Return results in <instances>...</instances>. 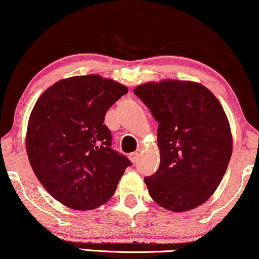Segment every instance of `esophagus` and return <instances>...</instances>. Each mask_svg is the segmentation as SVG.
<instances>
[{
    "label": "esophagus",
    "instance_id": "1",
    "mask_svg": "<svg viewBox=\"0 0 259 259\" xmlns=\"http://www.w3.org/2000/svg\"><path fill=\"white\" fill-rule=\"evenodd\" d=\"M139 156H140L139 152H133V153L129 154V158H130V160H132V161H133L134 163H135V162L137 161V159H139Z\"/></svg>",
    "mask_w": 259,
    "mask_h": 259
}]
</instances>
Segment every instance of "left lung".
<instances>
[{"mask_svg": "<svg viewBox=\"0 0 259 259\" xmlns=\"http://www.w3.org/2000/svg\"><path fill=\"white\" fill-rule=\"evenodd\" d=\"M134 93L159 123L160 166L145 178L150 197L176 212L203 204L220 185L233 148L220 101L191 81L147 82Z\"/></svg>", "mask_w": 259, "mask_h": 259, "instance_id": "obj_1", "label": "left lung"}]
</instances>
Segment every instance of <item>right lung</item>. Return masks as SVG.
I'll return each instance as SVG.
<instances>
[{
  "instance_id": "add662e5",
  "label": "right lung",
  "mask_w": 259,
  "mask_h": 259,
  "mask_svg": "<svg viewBox=\"0 0 259 259\" xmlns=\"http://www.w3.org/2000/svg\"><path fill=\"white\" fill-rule=\"evenodd\" d=\"M127 93L111 78H63L39 97L28 119L26 149L35 177L55 199L91 210L112 197L132 161L111 148L107 110Z\"/></svg>"
}]
</instances>
